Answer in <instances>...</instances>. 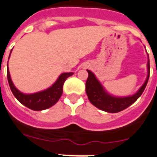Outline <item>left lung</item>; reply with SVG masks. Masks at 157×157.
Returning a JSON list of instances; mask_svg holds the SVG:
<instances>
[{
	"label": "left lung",
	"instance_id": "1",
	"mask_svg": "<svg viewBox=\"0 0 157 157\" xmlns=\"http://www.w3.org/2000/svg\"><path fill=\"white\" fill-rule=\"evenodd\" d=\"M147 65V76L144 83L136 94L128 97H116L108 94L94 74L87 70L88 78L86 82V92L90 102L97 108L110 113H116L126 109L138 99L147 86L150 74L149 58Z\"/></svg>",
	"mask_w": 157,
	"mask_h": 157
}]
</instances>
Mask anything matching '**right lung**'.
I'll return each instance as SVG.
<instances>
[{"label": "right lung", "instance_id": "add662e5", "mask_svg": "<svg viewBox=\"0 0 157 157\" xmlns=\"http://www.w3.org/2000/svg\"><path fill=\"white\" fill-rule=\"evenodd\" d=\"M72 75V72L62 74L57 81L48 89L34 94H23L15 87L10 78L9 67L7 68L8 82L13 95L21 104L33 111H42L54 106L60 99L61 95L63 94V86L65 81Z\"/></svg>", "mask_w": 157, "mask_h": 157}]
</instances>
